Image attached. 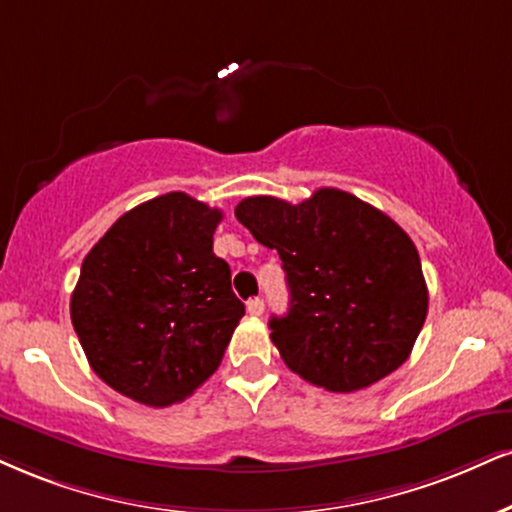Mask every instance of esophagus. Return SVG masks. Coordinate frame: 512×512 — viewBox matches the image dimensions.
Wrapping results in <instances>:
<instances>
[{"label": "esophagus", "instance_id": "obj_1", "mask_svg": "<svg viewBox=\"0 0 512 512\" xmlns=\"http://www.w3.org/2000/svg\"><path fill=\"white\" fill-rule=\"evenodd\" d=\"M248 312L252 317H262L264 312V300L262 298H252L248 300Z\"/></svg>", "mask_w": 512, "mask_h": 512}]
</instances>
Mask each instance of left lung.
<instances>
[{"label":"left lung","instance_id":"left-lung-1","mask_svg":"<svg viewBox=\"0 0 512 512\" xmlns=\"http://www.w3.org/2000/svg\"><path fill=\"white\" fill-rule=\"evenodd\" d=\"M236 219L283 262L291 307L269 329L288 369L350 393L408 360L429 293L415 243L396 221L338 188L300 205L245 197Z\"/></svg>","mask_w":512,"mask_h":512}]
</instances>
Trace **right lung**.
Wrapping results in <instances>:
<instances>
[{
    "label": "right lung",
    "mask_w": 512,
    "mask_h": 512,
    "mask_svg": "<svg viewBox=\"0 0 512 512\" xmlns=\"http://www.w3.org/2000/svg\"><path fill=\"white\" fill-rule=\"evenodd\" d=\"M221 217L166 193L116 219L85 255L71 322L90 367L121 396L166 408L221 365L245 315L212 250Z\"/></svg>",
    "instance_id": "right-lung-1"
}]
</instances>
